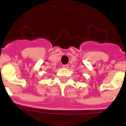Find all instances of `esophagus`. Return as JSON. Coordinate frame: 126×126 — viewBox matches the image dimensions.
<instances>
[{
    "label": "esophagus",
    "instance_id": "1",
    "mask_svg": "<svg viewBox=\"0 0 126 126\" xmlns=\"http://www.w3.org/2000/svg\"><path fill=\"white\" fill-rule=\"evenodd\" d=\"M63 67L65 69H67L69 67V65H63Z\"/></svg>",
    "mask_w": 126,
    "mask_h": 126
}]
</instances>
